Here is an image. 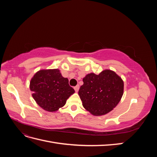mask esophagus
Here are the masks:
<instances>
[{"label":"esophagus","instance_id":"1","mask_svg":"<svg viewBox=\"0 0 157 157\" xmlns=\"http://www.w3.org/2000/svg\"><path fill=\"white\" fill-rule=\"evenodd\" d=\"M74 89H75V92H78V90H79V85H78V84H77V86L74 87Z\"/></svg>","mask_w":157,"mask_h":157}]
</instances>
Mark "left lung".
Segmentation results:
<instances>
[{
    "label": "left lung",
    "mask_w": 157,
    "mask_h": 157,
    "mask_svg": "<svg viewBox=\"0 0 157 157\" xmlns=\"http://www.w3.org/2000/svg\"><path fill=\"white\" fill-rule=\"evenodd\" d=\"M78 95L82 105L94 116L111 112L120 102L124 93V81L115 71H102L99 75H86Z\"/></svg>",
    "instance_id": "obj_1"
}]
</instances>
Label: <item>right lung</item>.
<instances>
[{"label":"right lung","instance_id":"obj_1","mask_svg":"<svg viewBox=\"0 0 157 157\" xmlns=\"http://www.w3.org/2000/svg\"><path fill=\"white\" fill-rule=\"evenodd\" d=\"M29 88L38 105L48 112H56L63 107L75 93L68 78H64L58 69L37 71L31 79Z\"/></svg>","mask_w":157,"mask_h":157}]
</instances>
